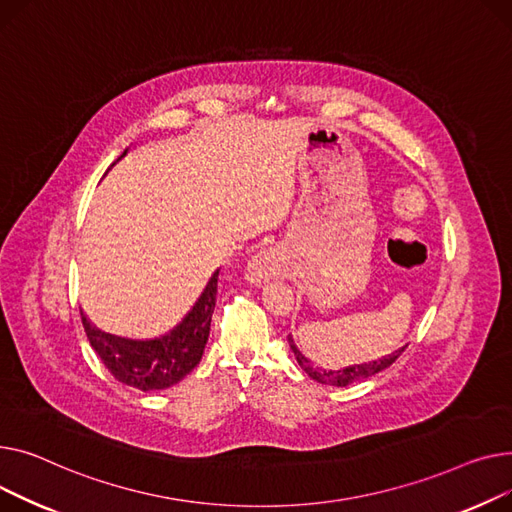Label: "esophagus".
I'll return each mask as SVG.
<instances>
[{
  "instance_id": "esophagus-1",
  "label": "esophagus",
  "mask_w": 512,
  "mask_h": 512,
  "mask_svg": "<svg viewBox=\"0 0 512 512\" xmlns=\"http://www.w3.org/2000/svg\"><path fill=\"white\" fill-rule=\"evenodd\" d=\"M273 270H275V260H273V256H270L268 252H262V254L254 256V258L248 262V279L254 281V283H258V281H262V279L273 275Z\"/></svg>"
}]
</instances>
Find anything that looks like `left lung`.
I'll return each instance as SVG.
<instances>
[{"label":"left lung","instance_id":"1","mask_svg":"<svg viewBox=\"0 0 512 512\" xmlns=\"http://www.w3.org/2000/svg\"><path fill=\"white\" fill-rule=\"evenodd\" d=\"M287 341H289V347H291V351H293V355H295V359H297V364L302 366V370H304L312 380H316V382H320V384H328V386H349V384H353V382H357V380L370 378V376L382 372L384 368L393 366L395 359L405 351V347H401V349L395 351V353L384 355L382 359H378V362L359 364V366H349V368H343V370H328V372H326V370H322V368H316V366L310 362V359L295 347L291 335L287 337Z\"/></svg>","mask_w":512,"mask_h":512}]
</instances>
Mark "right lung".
<instances>
[{
  "mask_svg": "<svg viewBox=\"0 0 512 512\" xmlns=\"http://www.w3.org/2000/svg\"><path fill=\"white\" fill-rule=\"evenodd\" d=\"M217 283L219 270H215V275L210 277L186 318L171 333L153 341H132L101 333L80 312L90 347L97 351L113 378L122 384L138 390H163L177 384L198 366L204 353L210 333V318H213L217 302Z\"/></svg>",
  "mask_w": 512,
  "mask_h": 512,
  "instance_id": "1",
  "label": "right lung"
}]
</instances>
